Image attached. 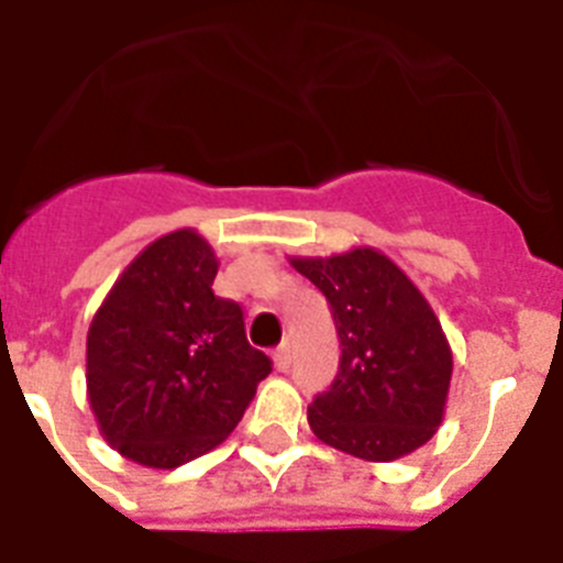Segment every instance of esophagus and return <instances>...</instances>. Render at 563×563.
<instances>
[{
    "mask_svg": "<svg viewBox=\"0 0 563 563\" xmlns=\"http://www.w3.org/2000/svg\"><path fill=\"white\" fill-rule=\"evenodd\" d=\"M272 361H274V369H277V372L289 369V366H291V349H289V343H280V346L274 349Z\"/></svg>",
    "mask_w": 563,
    "mask_h": 563,
    "instance_id": "esophagus-1",
    "label": "esophagus"
}]
</instances>
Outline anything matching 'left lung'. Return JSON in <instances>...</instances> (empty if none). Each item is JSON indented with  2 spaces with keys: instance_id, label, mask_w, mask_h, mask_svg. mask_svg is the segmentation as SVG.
Instances as JSON below:
<instances>
[{
  "instance_id": "left-lung-1",
  "label": "left lung",
  "mask_w": 563,
  "mask_h": 563,
  "mask_svg": "<svg viewBox=\"0 0 563 563\" xmlns=\"http://www.w3.org/2000/svg\"><path fill=\"white\" fill-rule=\"evenodd\" d=\"M332 309L340 366L309 406L320 441L363 461H395L441 427L452 349L432 306L375 249L291 257Z\"/></svg>"
}]
</instances>
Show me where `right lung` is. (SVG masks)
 Masks as SVG:
<instances>
[{"label": "right lung", "instance_id": "obj_1", "mask_svg": "<svg viewBox=\"0 0 563 563\" xmlns=\"http://www.w3.org/2000/svg\"><path fill=\"white\" fill-rule=\"evenodd\" d=\"M217 257L194 229L136 254L88 329V400L120 455L174 470L223 443L272 361L243 309L217 297Z\"/></svg>", "mask_w": 563, "mask_h": 563}]
</instances>
